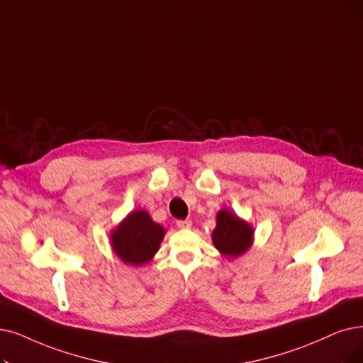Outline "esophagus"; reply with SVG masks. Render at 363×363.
<instances>
[{
  "label": "esophagus",
  "instance_id": "esophagus-1",
  "mask_svg": "<svg viewBox=\"0 0 363 363\" xmlns=\"http://www.w3.org/2000/svg\"><path fill=\"white\" fill-rule=\"evenodd\" d=\"M177 226L180 228V229H189L191 226H192V222L191 220H177Z\"/></svg>",
  "mask_w": 363,
  "mask_h": 363
}]
</instances>
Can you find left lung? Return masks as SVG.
I'll use <instances>...</instances> for the list:
<instances>
[{
  "mask_svg": "<svg viewBox=\"0 0 363 363\" xmlns=\"http://www.w3.org/2000/svg\"><path fill=\"white\" fill-rule=\"evenodd\" d=\"M214 247L225 257L237 259L247 252L255 241V229L232 210L222 208L216 216V228L211 234Z\"/></svg>",
  "mask_w": 363,
  "mask_h": 363,
  "instance_id": "left-lung-1",
  "label": "left lung"
}]
</instances>
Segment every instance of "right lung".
I'll return each instance as SVG.
<instances>
[{"label":"right lung","mask_w":363,"mask_h":363,"mask_svg":"<svg viewBox=\"0 0 363 363\" xmlns=\"http://www.w3.org/2000/svg\"><path fill=\"white\" fill-rule=\"evenodd\" d=\"M165 232L146 210H134L111 230L110 244L123 264L143 267L157 253Z\"/></svg>","instance_id":"obj_1"}]
</instances>
